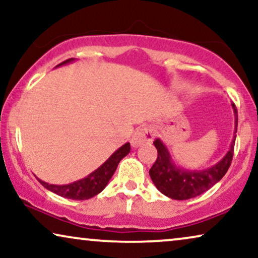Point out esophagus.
<instances>
[{
  "instance_id": "34e87169",
  "label": "esophagus",
  "mask_w": 258,
  "mask_h": 258,
  "mask_svg": "<svg viewBox=\"0 0 258 258\" xmlns=\"http://www.w3.org/2000/svg\"><path fill=\"white\" fill-rule=\"evenodd\" d=\"M154 139V133L149 126L142 125L140 128H137V130L134 133V135L132 137V144L134 147L141 146V144L144 143H149L153 142Z\"/></svg>"
}]
</instances>
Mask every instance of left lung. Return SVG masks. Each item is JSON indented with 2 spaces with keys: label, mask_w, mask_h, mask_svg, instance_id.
Returning a JSON list of instances; mask_svg holds the SVG:
<instances>
[{
  "label": "left lung",
  "mask_w": 258,
  "mask_h": 258,
  "mask_svg": "<svg viewBox=\"0 0 258 258\" xmlns=\"http://www.w3.org/2000/svg\"><path fill=\"white\" fill-rule=\"evenodd\" d=\"M235 114V134L237 132V109L232 104ZM235 139L232 140L230 149L222 160L213 167L203 170H189L177 167L169 154L167 147L160 139L154 141L157 149V158L153 167L150 168L149 175L156 188L163 195L172 200H189L209 190L227 174L234 156Z\"/></svg>",
  "instance_id": "8db88e82"
}]
</instances>
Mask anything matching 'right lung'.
<instances>
[{"mask_svg": "<svg viewBox=\"0 0 258 258\" xmlns=\"http://www.w3.org/2000/svg\"><path fill=\"white\" fill-rule=\"evenodd\" d=\"M73 61L74 58H69L64 62L59 63L57 67L66 64V63L68 62H73ZM129 153H130V143L123 144V146L121 148H118V149L116 150L115 153L112 154L100 168H97L96 170L88 175L87 177L79 179V181L76 182L70 183V184L55 185V184H49V183L41 181L40 178L37 179L38 182L44 186V188L50 190V191L56 194V195L66 197V199L77 200V201L91 199V197L96 196L97 194H100L102 190L107 186L109 179L111 178L112 175H114L119 161H121L124 156H126Z\"/></svg>", "mask_w": 258, "mask_h": 258, "instance_id": "1", "label": "right lung"}]
</instances>
